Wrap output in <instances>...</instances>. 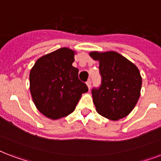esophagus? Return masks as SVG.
<instances>
[{"label":"esophagus","instance_id":"34e87169","mask_svg":"<svg viewBox=\"0 0 161 161\" xmlns=\"http://www.w3.org/2000/svg\"><path fill=\"white\" fill-rule=\"evenodd\" d=\"M86 85H87V86H88V88H91V86H92V81H91V80H88L86 81Z\"/></svg>","mask_w":161,"mask_h":161}]
</instances>
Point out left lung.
Segmentation results:
<instances>
[{"mask_svg": "<svg viewBox=\"0 0 161 161\" xmlns=\"http://www.w3.org/2000/svg\"><path fill=\"white\" fill-rule=\"evenodd\" d=\"M99 61L102 82L92 91L97 113L111 120L125 118L138 103L142 78L136 65L117 52H92Z\"/></svg>", "mask_w": 161, "mask_h": 161, "instance_id": "left-lung-1", "label": "left lung"}]
</instances>
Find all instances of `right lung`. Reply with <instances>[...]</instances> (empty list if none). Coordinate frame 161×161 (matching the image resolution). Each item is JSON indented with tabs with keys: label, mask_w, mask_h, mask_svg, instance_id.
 <instances>
[{
	"label": "right lung",
	"mask_w": 161,
	"mask_h": 161,
	"mask_svg": "<svg viewBox=\"0 0 161 161\" xmlns=\"http://www.w3.org/2000/svg\"><path fill=\"white\" fill-rule=\"evenodd\" d=\"M74 61V51L61 48L38 58L30 71L33 103L47 118L58 119L73 113L82 93L88 92Z\"/></svg>",
	"instance_id": "add662e5"
}]
</instances>
